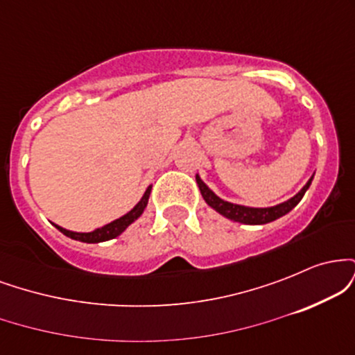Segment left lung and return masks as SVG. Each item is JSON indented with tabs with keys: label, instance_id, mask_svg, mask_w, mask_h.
<instances>
[{
	"label": "left lung",
	"instance_id": "8db88e82",
	"mask_svg": "<svg viewBox=\"0 0 355 355\" xmlns=\"http://www.w3.org/2000/svg\"><path fill=\"white\" fill-rule=\"evenodd\" d=\"M312 178H309V182L305 183L304 189L299 191V193L294 195L292 198H288L287 202L279 203V205L274 207H266V209H257V207H245V205H237V203H230L227 200H222V198L217 197V195L211 191L205 183L202 182V178L197 175V183L198 189H200V193L205 200L214 210H217L220 215L223 217L234 220V222L247 223V225H263V223L274 222V220L284 217L285 214H288L294 207L302 200V197L307 191L309 187H311Z\"/></svg>",
	"mask_w": 355,
	"mask_h": 355
}]
</instances>
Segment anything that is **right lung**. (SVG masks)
Instances as JSON below:
<instances>
[{
    "label": "right lung",
    "instance_id": "add662e5",
    "mask_svg": "<svg viewBox=\"0 0 355 355\" xmlns=\"http://www.w3.org/2000/svg\"><path fill=\"white\" fill-rule=\"evenodd\" d=\"M150 191H152V185H150L148 189L145 190V193H144V197H141V200L138 202L137 205L128 211V214H125L123 217L113 220V222H110V223H107V225L100 227V229H96V230H93V232H71V230L63 229V227H60V225H55V227L61 232V234L67 235V237H70L73 240H80V242H85V243L107 242V240H112V239L118 237V235H120L121 232L126 230V227L132 225V223L135 222V220L140 217L141 214H144L146 203H148Z\"/></svg>",
    "mask_w": 355,
    "mask_h": 355
}]
</instances>
